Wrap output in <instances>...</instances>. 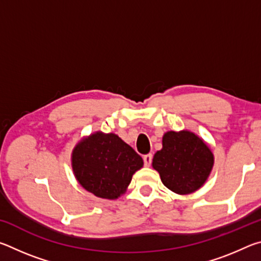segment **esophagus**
I'll list each match as a JSON object with an SVG mask.
<instances>
[{
  "instance_id": "34e87169",
  "label": "esophagus",
  "mask_w": 261,
  "mask_h": 261,
  "mask_svg": "<svg viewBox=\"0 0 261 261\" xmlns=\"http://www.w3.org/2000/svg\"><path fill=\"white\" fill-rule=\"evenodd\" d=\"M152 154H146V155H144V165L146 166V167H149L151 166V163H152Z\"/></svg>"
}]
</instances>
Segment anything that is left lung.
<instances>
[{
  "label": "left lung",
  "mask_w": 261,
  "mask_h": 261,
  "mask_svg": "<svg viewBox=\"0 0 261 261\" xmlns=\"http://www.w3.org/2000/svg\"><path fill=\"white\" fill-rule=\"evenodd\" d=\"M213 165L211 148L188 130L166 132L162 148L154 154L152 162L165 187L178 194H189L200 189Z\"/></svg>",
  "instance_id": "left-lung-1"
}]
</instances>
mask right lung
Listing matches in <instances>:
<instances>
[{
    "mask_svg": "<svg viewBox=\"0 0 261 261\" xmlns=\"http://www.w3.org/2000/svg\"><path fill=\"white\" fill-rule=\"evenodd\" d=\"M73 174L82 187L103 199H116L126 191L132 175L144 161L115 134H95L82 139L71 155Z\"/></svg>",
    "mask_w": 261,
    "mask_h": 261,
    "instance_id": "1",
    "label": "right lung"
}]
</instances>
